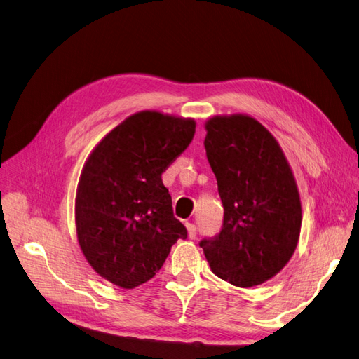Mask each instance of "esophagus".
Returning <instances> with one entry per match:
<instances>
[{
  "mask_svg": "<svg viewBox=\"0 0 359 359\" xmlns=\"http://www.w3.org/2000/svg\"><path fill=\"white\" fill-rule=\"evenodd\" d=\"M186 227H187L189 236L191 238V240H194V238L198 236V229H196V226H194V224H193V223H190V222H187V223H186Z\"/></svg>",
  "mask_w": 359,
  "mask_h": 359,
  "instance_id": "esophagus-1",
  "label": "esophagus"
}]
</instances>
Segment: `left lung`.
I'll use <instances>...</instances> for the list:
<instances>
[{"label":"left lung","instance_id":"8db88e82","mask_svg":"<svg viewBox=\"0 0 359 359\" xmlns=\"http://www.w3.org/2000/svg\"><path fill=\"white\" fill-rule=\"evenodd\" d=\"M205 128L224 215L222 231L199 245L217 277L238 287L262 285L283 269L298 244L295 178L274 136L255 118L214 116Z\"/></svg>","mask_w":359,"mask_h":359}]
</instances>
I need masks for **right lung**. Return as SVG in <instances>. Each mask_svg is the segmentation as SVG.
Listing matches in <instances>:
<instances>
[{"label": "right lung", "mask_w": 359, "mask_h": 359, "mask_svg": "<svg viewBox=\"0 0 359 359\" xmlns=\"http://www.w3.org/2000/svg\"><path fill=\"white\" fill-rule=\"evenodd\" d=\"M193 119L137 112L94 148L76 193V232L88 264L133 289L156 276L187 229L173 217L161 173L194 136Z\"/></svg>", "instance_id": "add662e5"}]
</instances>
